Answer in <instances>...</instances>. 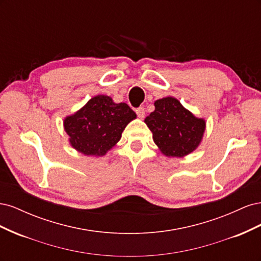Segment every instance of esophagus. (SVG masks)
I'll return each instance as SVG.
<instances>
[{
	"label": "esophagus",
	"mask_w": 261,
	"mask_h": 261,
	"mask_svg": "<svg viewBox=\"0 0 261 261\" xmlns=\"http://www.w3.org/2000/svg\"><path fill=\"white\" fill-rule=\"evenodd\" d=\"M136 114L139 118H144L145 117V109L144 108L136 109Z\"/></svg>",
	"instance_id": "1"
}]
</instances>
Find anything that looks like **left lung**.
I'll return each instance as SVG.
<instances>
[{
  "instance_id": "left-lung-1",
  "label": "left lung",
  "mask_w": 261,
  "mask_h": 261,
  "mask_svg": "<svg viewBox=\"0 0 261 261\" xmlns=\"http://www.w3.org/2000/svg\"><path fill=\"white\" fill-rule=\"evenodd\" d=\"M145 123L160 151L172 158L192 153L200 145L206 129L203 118L196 117L173 97L156 100L154 111L145 118Z\"/></svg>"
}]
</instances>
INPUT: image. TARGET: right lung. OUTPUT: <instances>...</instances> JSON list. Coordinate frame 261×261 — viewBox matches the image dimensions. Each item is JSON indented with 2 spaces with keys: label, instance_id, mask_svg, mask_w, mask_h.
Masks as SVG:
<instances>
[{
  "label": "right lung",
  "instance_id": "1",
  "mask_svg": "<svg viewBox=\"0 0 261 261\" xmlns=\"http://www.w3.org/2000/svg\"><path fill=\"white\" fill-rule=\"evenodd\" d=\"M136 113L124 102L115 103L111 97L99 94L74 114L64 118L69 144L85 155L101 156L111 150Z\"/></svg>",
  "mask_w": 261,
  "mask_h": 261
}]
</instances>
